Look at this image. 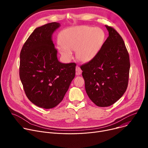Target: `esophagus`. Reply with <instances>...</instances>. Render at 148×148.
<instances>
[{
    "label": "esophagus",
    "mask_w": 148,
    "mask_h": 148,
    "mask_svg": "<svg viewBox=\"0 0 148 148\" xmlns=\"http://www.w3.org/2000/svg\"><path fill=\"white\" fill-rule=\"evenodd\" d=\"M75 71H76V75H80L82 73V70H81L80 67L78 66H76Z\"/></svg>",
    "instance_id": "1"
}]
</instances>
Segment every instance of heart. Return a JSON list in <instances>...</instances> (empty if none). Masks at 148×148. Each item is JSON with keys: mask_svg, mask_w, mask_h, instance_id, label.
<instances>
[{"mask_svg": "<svg viewBox=\"0 0 148 148\" xmlns=\"http://www.w3.org/2000/svg\"><path fill=\"white\" fill-rule=\"evenodd\" d=\"M105 34L98 27L78 26L63 31L60 36L57 49L65 60L73 58L72 51H75L78 61L88 62L91 61L99 50Z\"/></svg>", "mask_w": 148, "mask_h": 148, "instance_id": "b5f03b06", "label": "heart"}]
</instances>
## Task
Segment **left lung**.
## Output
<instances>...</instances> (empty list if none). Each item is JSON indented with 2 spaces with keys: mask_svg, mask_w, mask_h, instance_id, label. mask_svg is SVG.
I'll return each instance as SVG.
<instances>
[{
  "mask_svg": "<svg viewBox=\"0 0 148 148\" xmlns=\"http://www.w3.org/2000/svg\"><path fill=\"white\" fill-rule=\"evenodd\" d=\"M109 36L95 57L82 65V75L90 99L106 107L119 99L128 84L130 61L124 41L112 27L105 25Z\"/></svg>",
  "mask_w": 148,
  "mask_h": 148,
  "instance_id": "1",
  "label": "left lung"
}]
</instances>
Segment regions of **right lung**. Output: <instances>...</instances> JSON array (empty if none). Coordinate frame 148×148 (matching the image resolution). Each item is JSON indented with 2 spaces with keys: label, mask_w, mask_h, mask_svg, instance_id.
Returning <instances> with one entry per match:
<instances>
[{
  "label": "right lung",
  "mask_w": 148,
  "mask_h": 148,
  "mask_svg": "<svg viewBox=\"0 0 148 148\" xmlns=\"http://www.w3.org/2000/svg\"><path fill=\"white\" fill-rule=\"evenodd\" d=\"M60 27L52 22L35 29L20 54L19 75L25 94L45 109L61 102L75 75V63L64 64L57 58L52 36Z\"/></svg>",
  "instance_id": "1"
}]
</instances>
